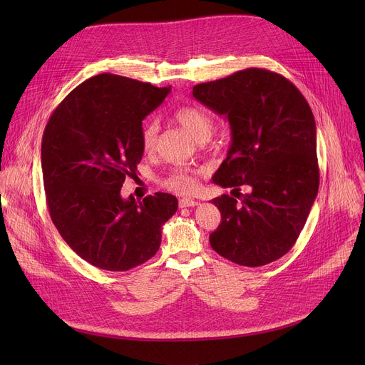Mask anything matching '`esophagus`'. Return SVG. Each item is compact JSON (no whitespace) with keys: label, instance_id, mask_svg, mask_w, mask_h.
I'll use <instances>...</instances> for the list:
<instances>
[{"label":"esophagus","instance_id":"esophagus-1","mask_svg":"<svg viewBox=\"0 0 365 365\" xmlns=\"http://www.w3.org/2000/svg\"><path fill=\"white\" fill-rule=\"evenodd\" d=\"M197 205V200L195 199H189V197H183L179 200V206L180 207H189V206H196Z\"/></svg>","mask_w":365,"mask_h":365}]
</instances>
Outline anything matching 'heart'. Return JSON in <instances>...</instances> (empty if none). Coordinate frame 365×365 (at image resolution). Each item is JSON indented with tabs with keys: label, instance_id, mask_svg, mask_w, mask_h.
Instances as JSON below:
<instances>
[{
	"label": "heart",
	"instance_id": "heart-1",
	"mask_svg": "<svg viewBox=\"0 0 365 365\" xmlns=\"http://www.w3.org/2000/svg\"><path fill=\"white\" fill-rule=\"evenodd\" d=\"M173 120L196 141H205L214 128L212 118L197 107H179L173 111ZM158 140V127L147 123L141 130V145L145 153H151ZM197 170L189 168L173 169L163 180V185L178 193H192L197 187Z\"/></svg>",
	"mask_w": 365,
	"mask_h": 365
}]
</instances>
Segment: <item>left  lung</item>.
<instances>
[{"label": "left lung", "instance_id": "obj_1", "mask_svg": "<svg viewBox=\"0 0 365 365\" xmlns=\"http://www.w3.org/2000/svg\"><path fill=\"white\" fill-rule=\"evenodd\" d=\"M192 93L231 127L227 159L212 180L235 195L211 200L221 224L210 244L240 266L276 262L294 245L319 189L309 103L284 76L258 68L195 85ZM240 185L249 189L245 195Z\"/></svg>", "mask_w": 365, "mask_h": 365}]
</instances>
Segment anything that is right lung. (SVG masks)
Returning a JSON list of instances; mask_svg holds the SVG:
<instances>
[{
  "label": "right lung",
  "instance_id": "right-lung-1",
  "mask_svg": "<svg viewBox=\"0 0 365 365\" xmlns=\"http://www.w3.org/2000/svg\"><path fill=\"white\" fill-rule=\"evenodd\" d=\"M155 88L101 73L76 86L48 118L41 172L48 212L66 244L89 264L127 272L158 252L178 199L158 192L123 199L143 158V120L165 101Z\"/></svg>",
  "mask_w": 365,
  "mask_h": 365
}]
</instances>
